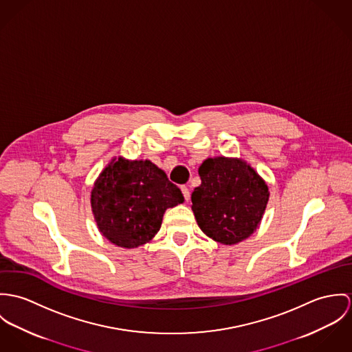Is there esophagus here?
Segmentation results:
<instances>
[{
  "label": "esophagus",
  "instance_id": "34e87169",
  "mask_svg": "<svg viewBox=\"0 0 352 352\" xmlns=\"http://www.w3.org/2000/svg\"><path fill=\"white\" fill-rule=\"evenodd\" d=\"M181 192H182V195H184V198H185L186 201H189V198H190V192H189L188 186H181Z\"/></svg>",
  "mask_w": 352,
  "mask_h": 352
}]
</instances>
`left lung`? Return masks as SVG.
<instances>
[{"label": "left lung", "instance_id": "obj_1", "mask_svg": "<svg viewBox=\"0 0 352 352\" xmlns=\"http://www.w3.org/2000/svg\"><path fill=\"white\" fill-rule=\"evenodd\" d=\"M198 174L192 209L202 232L223 244L254 234L269 201V188L255 170L239 159L208 157Z\"/></svg>", "mask_w": 352, "mask_h": 352}]
</instances>
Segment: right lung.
<instances>
[{
  "mask_svg": "<svg viewBox=\"0 0 352 352\" xmlns=\"http://www.w3.org/2000/svg\"><path fill=\"white\" fill-rule=\"evenodd\" d=\"M181 202L178 186L150 160L113 159L91 190L100 232L124 248L150 241L160 230L164 210Z\"/></svg>",
  "mask_w": 352,
  "mask_h": 352,
  "instance_id": "obj_1",
  "label": "right lung"
}]
</instances>
